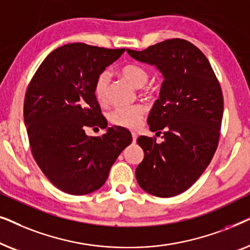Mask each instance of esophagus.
<instances>
[{
	"label": "esophagus",
	"mask_w": 250,
	"mask_h": 250,
	"mask_svg": "<svg viewBox=\"0 0 250 250\" xmlns=\"http://www.w3.org/2000/svg\"><path fill=\"white\" fill-rule=\"evenodd\" d=\"M132 138H133V142L136 141V138H138V134L135 132H132Z\"/></svg>",
	"instance_id": "34e87169"
}]
</instances>
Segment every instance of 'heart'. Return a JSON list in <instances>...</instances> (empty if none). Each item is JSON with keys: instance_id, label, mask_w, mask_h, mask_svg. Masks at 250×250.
<instances>
[{"instance_id": "b5f03b06", "label": "heart", "mask_w": 250, "mask_h": 250, "mask_svg": "<svg viewBox=\"0 0 250 250\" xmlns=\"http://www.w3.org/2000/svg\"><path fill=\"white\" fill-rule=\"evenodd\" d=\"M121 76L136 88L142 87L149 78V73L145 67L136 63H127L119 69ZM109 80L110 75L108 71H102L94 82L93 92L98 102L104 104L108 100ZM146 112L143 104H133L128 107H117L109 114V121L112 124L126 128H136L141 123Z\"/></svg>"}]
</instances>
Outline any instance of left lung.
Returning <instances> with one entry per match:
<instances>
[{"instance_id":"left-lung-1","label":"left lung","mask_w":250,"mask_h":250,"mask_svg":"<svg viewBox=\"0 0 250 250\" xmlns=\"http://www.w3.org/2000/svg\"><path fill=\"white\" fill-rule=\"evenodd\" d=\"M133 59L156 66L164 76L149 128L164 141L139 136L145 158L135 176L146 192L168 198L189 189L217 149L223 94L206 56L186 40L172 39L143 51L127 49Z\"/></svg>"}]
</instances>
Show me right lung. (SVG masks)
Returning a JSON list of instances; mask_svg holds the SVG:
<instances>
[{
	"mask_svg": "<svg viewBox=\"0 0 250 250\" xmlns=\"http://www.w3.org/2000/svg\"><path fill=\"white\" fill-rule=\"evenodd\" d=\"M124 51L66 44L43 60L27 87L23 121L30 150L44 175L63 192L81 196L100 189L131 145V132L119 126L102 136L85 133L86 127H107L94 82Z\"/></svg>",
	"mask_w": 250,
	"mask_h": 250,
	"instance_id": "add662e5",
	"label": "right lung"
}]
</instances>
